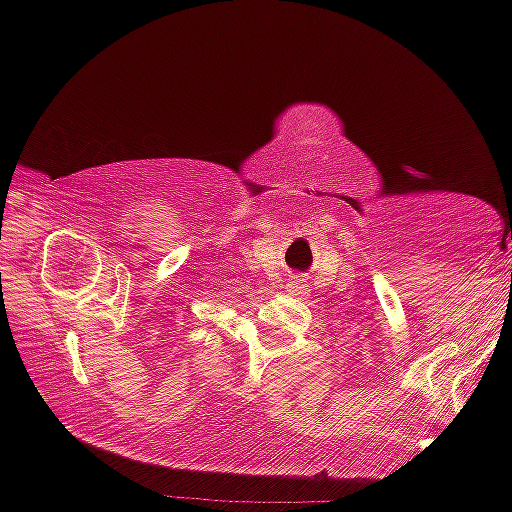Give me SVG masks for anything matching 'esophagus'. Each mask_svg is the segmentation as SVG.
<instances>
[{
    "instance_id": "esophagus-1",
    "label": "esophagus",
    "mask_w": 512,
    "mask_h": 512,
    "mask_svg": "<svg viewBox=\"0 0 512 512\" xmlns=\"http://www.w3.org/2000/svg\"><path fill=\"white\" fill-rule=\"evenodd\" d=\"M286 289H289L293 296H305V293H310L308 284H305V279H303V276H298V274L289 276V286H286Z\"/></svg>"
}]
</instances>
